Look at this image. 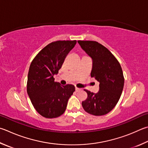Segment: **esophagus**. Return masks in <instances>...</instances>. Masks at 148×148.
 <instances>
[{
  "mask_svg": "<svg viewBox=\"0 0 148 148\" xmlns=\"http://www.w3.org/2000/svg\"><path fill=\"white\" fill-rule=\"evenodd\" d=\"M75 90H76V91H78V90H80V88L76 87V88H75Z\"/></svg>",
  "mask_w": 148,
  "mask_h": 148,
  "instance_id": "34e87169",
  "label": "esophagus"
}]
</instances>
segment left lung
<instances>
[{
  "label": "left lung",
  "mask_w": 148,
  "mask_h": 148,
  "mask_svg": "<svg viewBox=\"0 0 148 148\" xmlns=\"http://www.w3.org/2000/svg\"><path fill=\"white\" fill-rule=\"evenodd\" d=\"M77 42L92 59L90 76L100 83L97 93L85 90L87 98L82 101L83 108L95 116L105 115L114 108L122 95L124 85L122 69L112 53L98 42L78 41Z\"/></svg>",
  "instance_id": "8db88e82"
}]
</instances>
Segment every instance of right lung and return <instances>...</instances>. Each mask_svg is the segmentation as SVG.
<instances>
[{
	"instance_id": "1",
	"label": "right lung",
	"mask_w": 148,
	"mask_h": 148,
	"mask_svg": "<svg viewBox=\"0 0 148 148\" xmlns=\"http://www.w3.org/2000/svg\"><path fill=\"white\" fill-rule=\"evenodd\" d=\"M76 41L51 42L40 51L29 66L27 93L37 112L47 119L61 116L65 111L67 102L75 91L72 85H61L55 82L66 56Z\"/></svg>"
}]
</instances>
